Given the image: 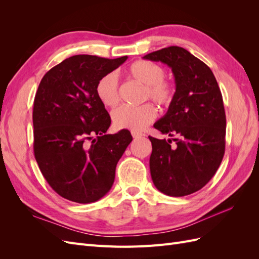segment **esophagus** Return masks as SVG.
I'll return each mask as SVG.
<instances>
[{
	"mask_svg": "<svg viewBox=\"0 0 259 259\" xmlns=\"http://www.w3.org/2000/svg\"><path fill=\"white\" fill-rule=\"evenodd\" d=\"M132 136L134 137L135 139H137V138L145 136V134H142V133H137V132H132Z\"/></svg>",
	"mask_w": 259,
	"mask_h": 259,
	"instance_id": "esophagus-1",
	"label": "esophagus"
}]
</instances>
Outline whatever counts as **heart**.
<instances>
[{
	"mask_svg": "<svg viewBox=\"0 0 259 259\" xmlns=\"http://www.w3.org/2000/svg\"><path fill=\"white\" fill-rule=\"evenodd\" d=\"M128 79L145 85L144 97L150 98L161 106H168L174 98V89L164 79L165 70L156 62L140 59L133 62L125 70ZM96 96L105 107H113L119 103V83L114 73H107L96 84ZM158 111L151 104L139 107L121 106L114 109L111 117L117 130H130L140 132L152 123Z\"/></svg>",
	"mask_w": 259,
	"mask_h": 259,
	"instance_id": "1",
	"label": "heart"
}]
</instances>
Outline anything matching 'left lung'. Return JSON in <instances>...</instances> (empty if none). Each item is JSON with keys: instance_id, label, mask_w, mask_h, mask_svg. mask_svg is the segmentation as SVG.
Wrapping results in <instances>:
<instances>
[{"instance_id": "1", "label": "left lung", "mask_w": 259, "mask_h": 259, "mask_svg": "<svg viewBox=\"0 0 259 259\" xmlns=\"http://www.w3.org/2000/svg\"><path fill=\"white\" fill-rule=\"evenodd\" d=\"M145 59L167 65L176 91L167 112L154 128L171 140L149 136L150 173L156 189L170 197L200 190L211 179L225 153L226 114L223 96L211 70L179 46L150 53Z\"/></svg>"}]
</instances>
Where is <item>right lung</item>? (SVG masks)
I'll use <instances>...</instances> for the list:
<instances>
[{"instance_id": "1", "label": "right lung", "mask_w": 259, "mask_h": 259, "mask_svg": "<svg viewBox=\"0 0 259 259\" xmlns=\"http://www.w3.org/2000/svg\"><path fill=\"white\" fill-rule=\"evenodd\" d=\"M126 59L75 55L52 68L38 85L34 156L46 182L69 201L86 204L106 195L133 140L128 131L106 134L111 119L95 92L100 77Z\"/></svg>"}]
</instances>
